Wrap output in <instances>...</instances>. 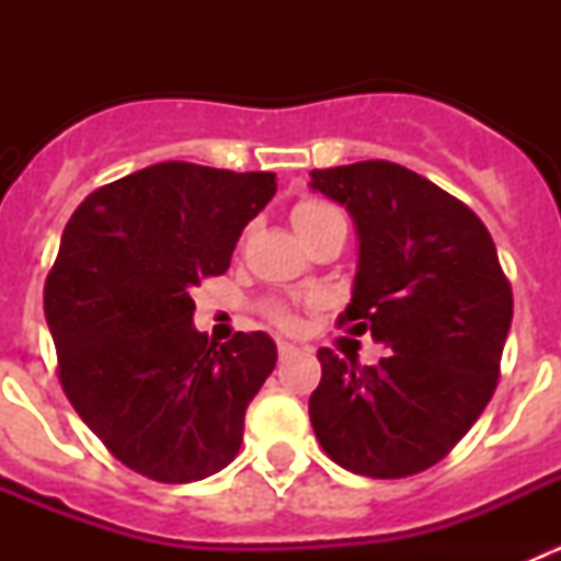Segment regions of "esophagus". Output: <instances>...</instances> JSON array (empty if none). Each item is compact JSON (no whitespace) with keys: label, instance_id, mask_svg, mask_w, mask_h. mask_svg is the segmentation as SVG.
Masks as SVG:
<instances>
[{"label":"esophagus","instance_id":"obj_1","mask_svg":"<svg viewBox=\"0 0 561 561\" xmlns=\"http://www.w3.org/2000/svg\"><path fill=\"white\" fill-rule=\"evenodd\" d=\"M300 354V348H297L295 342H286V340H277V356L280 359H291V356Z\"/></svg>","mask_w":561,"mask_h":561}]
</instances>
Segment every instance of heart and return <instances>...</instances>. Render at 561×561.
<instances>
[{
	"instance_id": "1",
	"label": "heart",
	"mask_w": 561,
	"mask_h": 561,
	"mask_svg": "<svg viewBox=\"0 0 561 561\" xmlns=\"http://www.w3.org/2000/svg\"><path fill=\"white\" fill-rule=\"evenodd\" d=\"M291 225H295L297 236L304 238V241L306 238L314 236V232L325 230V227H345V230H348V225H345V216H342L334 205H329V202H320V199L297 202V205L291 207ZM266 317H270L277 329H295V314H291L286 306H280V304L266 306Z\"/></svg>"
}]
</instances>
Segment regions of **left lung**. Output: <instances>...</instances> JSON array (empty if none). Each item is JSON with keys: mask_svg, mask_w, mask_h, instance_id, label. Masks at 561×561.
I'll use <instances>...</instances> for the list:
<instances>
[{"mask_svg": "<svg viewBox=\"0 0 561 561\" xmlns=\"http://www.w3.org/2000/svg\"><path fill=\"white\" fill-rule=\"evenodd\" d=\"M359 236L354 291L340 325L388 345L359 368L317 351L323 379L311 427L334 463L365 478H408L447 458L497 388L514 297L483 221L460 199L388 160L311 171Z\"/></svg>", "mask_w": 561, "mask_h": 561, "instance_id": "8db88e82", "label": "left lung"}]
</instances>
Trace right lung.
Returning a JSON list of instances; mask_svg holds the SVG:
<instances>
[{
    "mask_svg": "<svg viewBox=\"0 0 561 561\" xmlns=\"http://www.w3.org/2000/svg\"><path fill=\"white\" fill-rule=\"evenodd\" d=\"M275 173L160 162L92 191L44 284L58 381L103 447L160 483H193L241 449L277 362L264 331L207 345L191 289L230 266Z\"/></svg>",
    "mask_w": 561,
    "mask_h": 561,
    "instance_id": "right-lung-1",
    "label": "right lung"
}]
</instances>
